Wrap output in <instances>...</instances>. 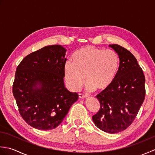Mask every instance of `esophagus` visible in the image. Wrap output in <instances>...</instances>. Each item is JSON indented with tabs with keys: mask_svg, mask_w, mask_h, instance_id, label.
<instances>
[{
	"mask_svg": "<svg viewBox=\"0 0 155 155\" xmlns=\"http://www.w3.org/2000/svg\"><path fill=\"white\" fill-rule=\"evenodd\" d=\"M78 97H79V98H81V99H83V98H86L87 97L83 94H78Z\"/></svg>",
	"mask_w": 155,
	"mask_h": 155,
	"instance_id": "1",
	"label": "esophagus"
}]
</instances>
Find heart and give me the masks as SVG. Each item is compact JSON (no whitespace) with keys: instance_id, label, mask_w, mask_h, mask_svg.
<instances>
[{"instance_id":"heart-1","label":"heart","mask_w":155,"mask_h":155,"mask_svg":"<svg viewBox=\"0 0 155 155\" xmlns=\"http://www.w3.org/2000/svg\"><path fill=\"white\" fill-rule=\"evenodd\" d=\"M119 63V56L114 51L87 46L75 52L73 61L65 62L63 72L66 84L75 92L86 80L88 91H104L113 83Z\"/></svg>"}]
</instances>
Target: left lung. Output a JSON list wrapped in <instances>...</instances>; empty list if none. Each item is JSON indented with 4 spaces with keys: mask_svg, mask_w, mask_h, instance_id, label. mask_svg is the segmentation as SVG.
Returning a JSON list of instances; mask_svg holds the SVG:
<instances>
[{
    "mask_svg": "<svg viewBox=\"0 0 155 155\" xmlns=\"http://www.w3.org/2000/svg\"><path fill=\"white\" fill-rule=\"evenodd\" d=\"M109 47L119 56V67L111 86L97 95L101 108L93 120L101 130L113 134L129 127L139 113L145 97V77L130 51L118 45Z\"/></svg>",
    "mask_w": 155,
    "mask_h": 155,
    "instance_id": "8db88e82",
    "label": "left lung"
}]
</instances>
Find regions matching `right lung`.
I'll return each instance as SVG.
<instances>
[{
  "label": "right lung",
  "instance_id": "right-lung-1",
  "mask_svg": "<svg viewBox=\"0 0 155 155\" xmlns=\"http://www.w3.org/2000/svg\"><path fill=\"white\" fill-rule=\"evenodd\" d=\"M67 50L50 45L32 52L16 68L12 93L19 113L27 123L39 130L60 124L78 100L64 83Z\"/></svg>",
  "mask_w": 155,
  "mask_h": 155
}]
</instances>
